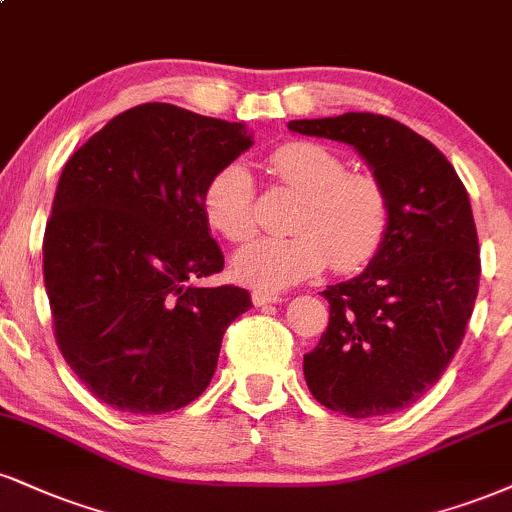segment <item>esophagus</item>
<instances>
[{"label":"esophagus","mask_w":512,"mask_h":512,"mask_svg":"<svg viewBox=\"0 0 512 512\" xmlns=\"http://www.w3.org/2000/svg\"><path fill=\"white\" fill-rule=\"evenodd\" d=\"M281 295L276 293H267V291H252V303L255 305H276L281 303Z\"/></svg>","instance_id":"34e87169"}]
</instances>
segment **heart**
<instances>
[{
    "mask_svg": "<svg viewBox=\"0 0 512 512\" xmlns=\"http://www.w3.org/2000/svg\"><path fill=\"white\" fill-rule=\"evenodd\" d=\"M281 186L300 193L291 217L295 233L257 238L233 257V272L257 291H283L317 276L331 262L350 274L377 257L389 231V197L374 176L348 174L336 152L317 143H283L267 155ZM202 214L231 243L257 231V197L250 169L224 164L202 188Z\"/></svg>",
    "mask_w": 512,
    "mask_h": 512,
    "instance_id": "heart-1",
    "label": "heart"
}]
</instances>
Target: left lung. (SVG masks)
<instances>
[{
    "instance_id": "1",
    "label": "left lung",
    "mask_w": 512,
    "mask_h": 512,
    "mask_svg": "<svg viewBox=\"0 0 512 512\" xmlns=\"http://www.w3.org/2000/svg\"><path fill=\"white\" fill-rule=\"evenodd\" d=\"M346 143L389 197V231L355 279L326 286L329 326L305 355L312 396L348 417L403 410L441 379L479 291V243L467 190L427 138L381 114L288 123Z\"/></svg>"
}]
</instances>
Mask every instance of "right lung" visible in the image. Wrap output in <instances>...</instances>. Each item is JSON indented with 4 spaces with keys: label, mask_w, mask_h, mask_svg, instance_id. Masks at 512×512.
Masks as SVG:
<instances>
[{
    "label": "right lung",
    "mask_w": 512,
    "mask_h": 512,
    "mask_svg": "<svg viewBox=\"0 0 512 512\" xmlns=\"http://www.w3.org/2000/svg\"><path fill=\"white\" fill-rule=\"evenodd\" d=\"M250 145L245 123L147 102L66 162L42 269L61 355L102 403L162 415L212 381L226 326L252 300L195 283L224 269L200 197Z\"/></svg>",
    "instance_id": "add662e5"
}]
</instances>
